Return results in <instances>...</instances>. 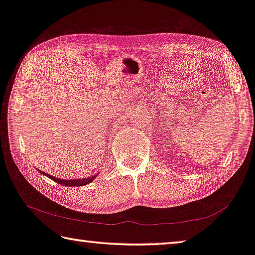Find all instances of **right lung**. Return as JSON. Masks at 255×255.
Listing matches in <instances>:
<instances>
[{
    "instance_id": "add662e5",
    "label": "right lung",
    "mask_w": 255,
    "mask_h": 255,
    "mask_svg": "<svg viewBox=\"0 0 255 255\" xmlns=\"http://www.w3.org/2000/svg\"><path fill=\"white\" fill-rule=\"evenodd\" d=\"M37 170H39V173L43 174V175H45V176H48L49 178H51L52 181H55V182H57V183L64 185V187H82V185H86V184L90 183V182H93L95 180V177H96L98 174H100V173H98V174H96V175H93L90 177H85V178H75V180H63V178H57L56 176H52V175H50V174L44 173L40 169H37Z\"/></svg>"
}]
</instances>
